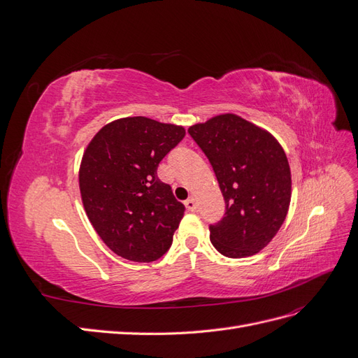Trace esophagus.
I'll list each match as a JSON object with an SVG mask.
<instances>
[{
  "instance_id": "1",
  "label": "esophagus",
  "mask_w": 358,
  "mask_h": 358,
  "mask_svg": "<svg viewBox=\"0 0 358 358\" xmlns=\"http://www.w3.org/2000/svg\"><path fill=\"white\" fill-rule=\"evenodd\" d=\"M185 206H187V209H188L189 212H196V210H197V203H196V200H194L192 197L185 201Z\"/></svg>"
}]
</instances>
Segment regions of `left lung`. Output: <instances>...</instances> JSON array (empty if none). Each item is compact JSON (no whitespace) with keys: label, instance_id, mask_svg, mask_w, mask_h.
Returning <instances> with one entry per match:
<instances>
[{"label":"left lung","instance_id":"1","mask_svg":"<svg viewBox=\"0 0 358 358\" xmlns=\"http://www.w3.org/2000/svg\"><path fill=\"white\" fill-rule=\"evenodd\" d=\"M208 157L225 200L210 242L229 258L254 255L273 239L291 200V171L278 140L231 113L188 129Z\"/></svg>","mask_w":358,"mask_h":358}]
</instances>
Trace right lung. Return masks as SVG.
<instances>
[{"label":"right lung","instance_id":"obj_1","mask_svg":"<svg viewBox=\"0 0 358 358\" xmlns=\"http://www.w3.org/2000/svg\"><path fill=\"white\" fill-rule=\"evenodd\" d=\"M183 137L182 127L134 116L103 127L86 148L79 173L82 201L116 255L149 263L170 249L185 206L157 170Z\"/></svg>","mask_w":358,"mask_h":358}]
</instances>
